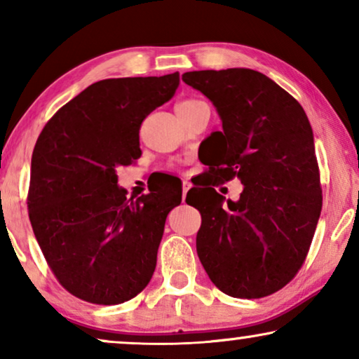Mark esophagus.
<instances>
[{
  "label": "esophagus",
  "instance_id": "34e87169",
  "mask_svg": "<svg viewBox=\"0 0 359 359\" xmlns=\"http://www.w3.org/2000/svg\"><path fill=\"white\" fill-rule=\"evenodd\" d=\"M191 186H193V184H191V181H188V180L183 181V203L186 199V193H188V191L191 189Z\"/></svg>",
  "mask_w": 359,
  "mask_h": 359
}]
</instances>
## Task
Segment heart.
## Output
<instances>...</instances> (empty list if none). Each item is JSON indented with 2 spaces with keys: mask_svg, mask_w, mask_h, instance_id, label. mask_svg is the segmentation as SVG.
Returning <instances> with one entry per match:
<instances>
[{
  "mask_svg": "<svg viewBox=\"0 0 359 359\" xmlns=\"http://www.w3.org/2000/svg\"><path fill=\"white\" fill-rule=\"evenodd\" d=\"M194 102H198V101H196V100H184V101L178 102V106H176V107H186V106H191V104H194Z\"/></svg>",
  "mask_w": 359,
  "mask_h": 359,
  "instance_id": "1",
  "label": "heart"
}]
</instances>
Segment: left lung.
<instances>
[{"label":"left lung","instance_id":"1","mask_svg":"<svg viewBox=\"0 0 359 359\" xmlns=\"http://www.w3.org/2000/svg\"><path fill=\"white\" fill-rule=\"evenodd\" d=\"M183 81L212 102L222 132L203 140L212 176L186 196L203 224L196 250L210 281L232 297L258 299L286 286L307 257L322 210L313 132L302 106L250 68L188 72ZM244 184L238 201L213 189Z\"/></svg>","mask_w":359,"mask_h":359}]
</instances>
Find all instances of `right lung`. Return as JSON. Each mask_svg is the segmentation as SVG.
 <instances>
[{"mask_svg":"<svg viewBox=\"0 0 359 359\" xmlns=\"http://www.w3.org/2000/svg\"><path fill=\"white\" fill-rule=\"evenodd\" d=\"M180 73L93 83L47 122L34 147L29 219L58 281L112 306L144 291L178 189L127 198L117 168L142 154V121L175 96Z\"/></svg>","mask_w":359,"mask_h":359,"instance_id":"right-lung-1","label":"right lung"}]
</instances>
